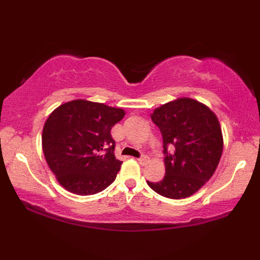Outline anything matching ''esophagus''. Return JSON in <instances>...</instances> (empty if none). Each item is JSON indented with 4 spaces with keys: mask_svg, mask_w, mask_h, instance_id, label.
I'll list each match as a JSON object with an SVG mask.
<instances>
[{
    "mask_svg": "<svg viewBox=\"0 0 260 260\" xmlns=\"http://www.w3.org/2000/svg\"><path fill=\"white\" fill-rule=\"evenodd\" d=\"M136 160H138L140 164L144 165V164H147V162L149 161V158L147 156H142L141 158H138V159H136Z\"/></svg>",
    "mask_w": 260,
    "mask_h": 260,
    "instance_id": "34e87169",
    "label": "esophagus"
}]
</instances>
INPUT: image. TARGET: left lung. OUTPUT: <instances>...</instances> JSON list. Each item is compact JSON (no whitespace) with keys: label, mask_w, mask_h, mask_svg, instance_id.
I'll return each mask as SVG.
<instances>
[{"label":"left lung","mask_w":260,"mask_h":260,"mask_svg":"<svg viewBox=\"0 0 260 260\" xmlns=\"http://www.w3.org/2000/svg\"><path fill=\"white\" fill-rule=\"evenodd\" d=\"M159 127L165 153V177L147 181L159 195L172 200L186 199L199 191L217 170L222 155L223 139L215 113L199 101L180 98L162 104L151 113ZM174 145L175 153H167Z\"/></svg>","instance_id":"1"}]
</instances>
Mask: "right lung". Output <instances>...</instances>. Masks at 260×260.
Instances as JSON below:
<instances>
[{"mask_svg":"<svg viewBox=\"0 0 260 260\" xmlns=\"http://www.w3.org/2000/svg\"><path fill=\"white\" fill-rule=\"evenodd\" d=\"M124 116L120 108L87 100L70 101L49 114L42 131V150L61 187L87 196L116 180L122 161L114 156L110 132Z\"/></svg>","mask_w":260,"mask_h":260,"instance_id":"add662e5","label":"right lung"}]
</instances>
